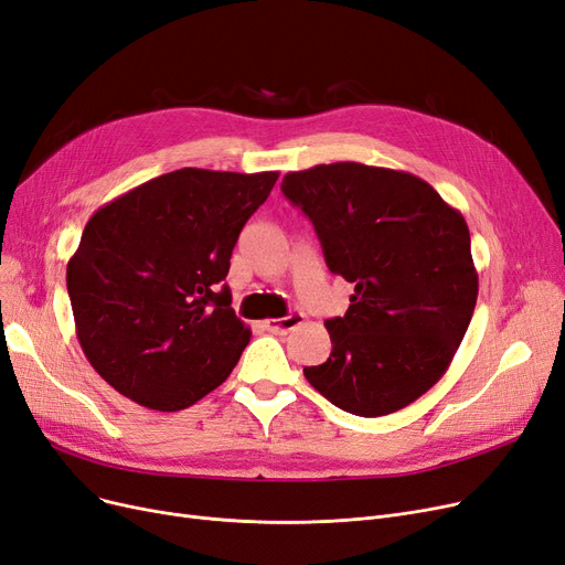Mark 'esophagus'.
Wrapping results in <instances>:
<instances>
[{"label": "esophagus", "mask_w": 565, "mask_h": 565, "mask_svg": "<svg viewBox=\"0 0 565 565\" xmlns=\"http://www.w3.org/2000/svg\"><path fill=\"white\" fill-rule=\"evenodd\" d=\"M302 321H305L302 313H288L284 318H269V321H265V328L273 334H286L290 330H296Z\"/></svg>", "instance_id": "1"}]
</instances>
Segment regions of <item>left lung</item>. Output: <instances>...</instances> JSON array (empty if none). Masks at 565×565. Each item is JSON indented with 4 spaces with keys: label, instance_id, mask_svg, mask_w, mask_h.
<instances>
[{
    "label": "left lung",
    "instance_id": "8db88e82",
    "mask_svg": "<svg viewBox=\"0 0 565 565\" xmlns=\"http://www.w3.org/2000/svg\"><path fill=\"white\" fill-rule=\"evenodd\" d=\"M281 191L311 218L330 273L355 286L307 381L362 418L413 404L448 372L476 309L461 212L420 178L355 161L286 173Z\"/></svg>",
    "mask_w": 565,
    "mask_h": 565
}]
</instances>
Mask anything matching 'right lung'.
Wrapping results in <instances>:
<instances>
[{"mask_svg":"<svg viewBox=\"0 0 565 565\" xmlns=\"http://www.w3.org/2000/svg\"><path fill=\"white\" fill-rule=\"evenodd\" d=\"M277 178L180 168L89 216L66 288L81 349L119 395L170 413L228 379L252 330L218 281Z\"/></svg>","mask_w":565,"mask_h":565,"instance_id":"right-lung-1","label":"right lung"}]
</instances>
